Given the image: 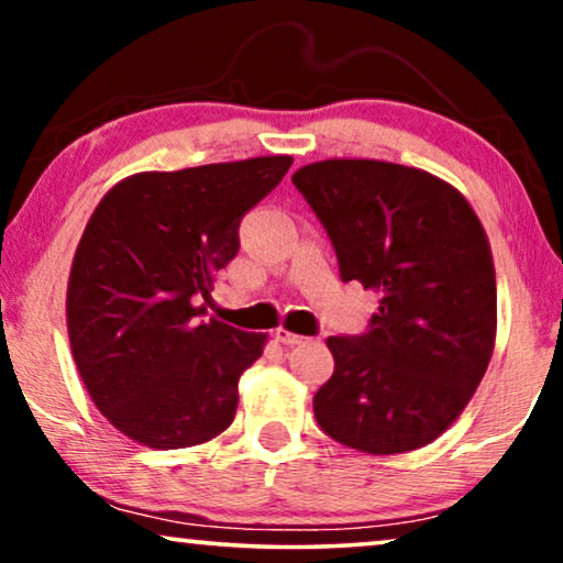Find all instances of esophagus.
Returning a JSON list of instances; mask_svg holds the SVG:
<instances>
[{
	"mask_svg": "<svg viewBox=\"0 0 563 563\" xmlns=\"http://www.w3.org/2000/svg\"><path fill=\"white\" fill-rule=\"evenodd\" d=\"M275 339H278V342L283 344V346H298V344H306V336H300V334H292V331H288V329H275Z\"/></svg>",
	"mask_w": 563,
	"mask_h": 563,
	"instance_id": "obj_1",
	"label": "esophagus"
}]
</instances>
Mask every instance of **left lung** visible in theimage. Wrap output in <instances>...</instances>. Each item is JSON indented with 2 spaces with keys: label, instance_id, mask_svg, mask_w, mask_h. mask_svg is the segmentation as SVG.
Wrapping results in <instances>:
<instances>
[{
  "label": "left lung",
  "instance_id": "obj_1",
  "mask_svg": "<svg viewBox=\"0 0 563 563\" xmlns=\"http://www.w3.org/2000/svg\"><path fill=\"white\" fill-rule=\"evenodd\" d=\"M344 283L383 292L357 336H329L334 375L313 395L316 423L364 454L439 439L466 408L495 350L493 252L477 213L431 173L383 161L296 170Z\"/></svg>",
  "mask_w": 563,
  "mask_h": 563
}]
</instances>
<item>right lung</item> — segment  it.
<instances>
[{
  "label": "right lung",
  "instance_id": "right-lung-1",
  "mask_svg": "<svg viewBox=\"0 0 563 563\" xmlns=\"http://www.w3.org/2000/svg\"><path fill=\"white\" fill-rule=\"evenodd\" d=\"M288 155L137 173L93 209L68 278L78 375L124 437L184 449L219 437L265 334L203 319L240 252V221L280 184Z\"/></svg>",
  "mask_w": 563,
  "mask_h": 563
}]
</instances>
